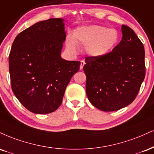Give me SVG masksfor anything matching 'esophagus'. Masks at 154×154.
I'll return each mask as SVG.
<instances>
[{"label": "esophagus", "instance_id": "esophagus-1", "mask_svg": "<svg viewBox=\"0 0 154 154\" xmlns=\"http://www.w3.org/2000/svg\"><path fill=\"white\" fill-rule=\"evenodd\" d=\"M85 62L84 60L80 61V66H79V69H83V66H84V65H85Z\"/></svg>", "mask_w": 154, "mask_h": 154}]
</instances>
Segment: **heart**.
<instances>
[{
	"label": "heart",
	"mask_w": 154,
	"mask_h": 154,
	"mask_svg": "<svg viewBox=\"0 0 154 154\" xmlns=\"http://www.w3.org/2000/svg\"><path fill=\"white\" fill-rule=\"evenodd\" d=\"M120 40V34L116 29H107L97 24L77 27L73 36L66 38V47L75 52L78 49L77 42L85 45V53L92 58L106 56L116 47Z\"/></svg>",
	"instance_id": "heart-1"
}]
</instances>
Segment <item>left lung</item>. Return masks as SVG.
Wrapping results in <instances>:
<instances>
[{"label": "left lung", "mask_w": 154, "mask_h": 154, "mask_svg": "<svg viewBox=\"0 0 154 154\" xmlns=\"http://www.w3.org/2000/svg\"><path fill=\"white\" fill-rule=\"evenodd\" d=\"M119 44L100 58L86 57V93L99 110L116 111L130 105L146 74L145 50L133 29L122 25Z\"/></svg>", "instance_id": "left-lung-1"}]
</instances>
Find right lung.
<instances>
[{
    "instance_id": "add662e5",
    "label": "right lung",
    "mask_w": 154,
    "mask_h": 154,
    "mask_svg": "<svg viewBox=\"0 0 154 154\" xmlns=\"http://www.w3.org/2000/svg\"><path fill=\"white\" fill-rule=\"evenodd\" d=\"M63 18L38 21L16 37L9 54V72L15 96L36 114L60 106L66 88L80 62L61 57L66 39Z\"/></svg>"
}]
</instances>
